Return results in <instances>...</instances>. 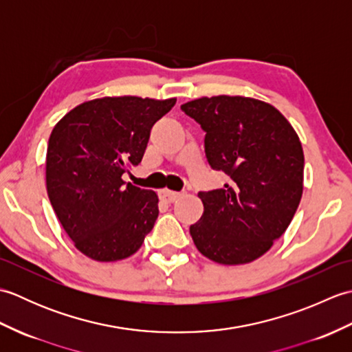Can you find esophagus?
Masks as SVG:
<instances>
[{
	"label": "esophagus",
	"mask_w": 352,
	"mask_h": 352,
	"mask_svg": "<svg viewBox=\"0 0 352 352\" xmlns=\"http://www.w3.org/2000/svg\"><path fill=\"white\" fill-rule=\"evenodd\" d=\"M182 197L180 192H175V190H169V189H163L160 190V198L163 201H166V203H174L175 199H178Z\"/></svg>",
	"instance_id": "esophagus-1"
}]
</instances>
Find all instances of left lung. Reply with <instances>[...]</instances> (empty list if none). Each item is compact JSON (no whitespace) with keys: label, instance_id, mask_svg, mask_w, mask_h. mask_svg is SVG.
<instances>
[{"label":"left lung","instance_id":"1","mask_svg":"<svg viewBox=\"0 0 352 352\" xmlns=\"http://www.w3.org/2000/svg\"><path fill=\"white\" fill-rule=\"evenodd\" d=\"M182 110L206 131L210 166L230 177L223 189L198 193L204 212L190 226L193 243L219 265L251 263L283 236L300 206L301 140L274 106L250 96H203Z\"/></svg>","mask_w":352,"mask_h":352}]
</instances>
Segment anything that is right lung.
Wrapping results in <instances>:
<instances>
[{"label": "right lung", "instance_id": "1", "mask_svg": "<svg viewBox=\"0 0 352 352\" xmlns=\"http://www.w3.org/2000/svg\"><path fill=\"white\" fill-rule=\"evenodd\" d=\"M177 98L104 96L78 104L51 131L47 192L74 246L96 261L133 256L159 216V197L122 180L153 125Z\"/></svg>", "mask_w": 352, "mask_h": 352}]
</instances>
